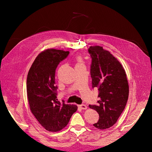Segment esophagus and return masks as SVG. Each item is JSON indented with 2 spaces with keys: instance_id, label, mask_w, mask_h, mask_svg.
Wrapping results in <instances>:
<instances>
[{
  "instance_id": "esophagus-1",
  "label": "esophagus",
  "mask_w": 152,
  "mask_h": 152,
  "mask_svg": "<svg viewBox=\"0 0 152 152\" xmlns=\"http://www.w3.org/2000/svg\"><path fill=\"white\" fill-rule=\"evenodd\" d=\"M80 108L81 109H83V110H86V109H87V108H88V107H87V106L86 104H82L81 105H80Z\"/></svg>"
}]
</instances>
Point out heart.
<instances>
[{
    "mask_svg": "<svg viewBox=\"0 0 152 152\" xmlns=\"http://www.w3.org/2000/svg\"><path fill=\"white\" fill-rule=\"evenodd\" d=\"M77 61H78V63H77V64L80 63V61H81V59H80V57H77Z\"/></svg>",
    "mask_w": 152,
    "mask_h": 152,
    "instance_id": "obj_1",
    "label": "heart"
}]
</instances>
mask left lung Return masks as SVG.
I'll use <instances>...</instances> for the list:
<instances>
[{
    "mask_svg": "<svg viewBox=\"0 0 152 152\" xmlns=\"http://www.w3.org/2000/svg\"><path fill=\"white\" fill-rule=\"evenodd\" d=\"M88 52L91 57L92 88H98L99 97L97 105L89 106L99 115L98 122L93 125L100 129H106L115 124L127 104V76L119 61L102 47L91 46Z\"/></svg>",
    "mask_w": 152,
    "mask_h": 152,
    "instance_id": "obj_1",
    "label": "left lung"
}]
</instances>
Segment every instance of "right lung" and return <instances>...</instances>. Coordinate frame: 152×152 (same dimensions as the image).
Wrapping results in <instances>:
<instances>
[{"instance_id": "1", "label": "right lung", "mask_w": 152, "mask_h": 152, "mask_svg": "<svg viewBox=\"0 0 152 152\" xmlns=\"http://www.w3.org/2000/svg\"><path fill=\"white\" fill-rule=\"evenodd\" d=\"M69 51L48 49L41 52L30 68L27 93L31 112L48 131L57 132L66 127L78 107L57 101L56 70Z\"/></svg>"}]
</instances>
